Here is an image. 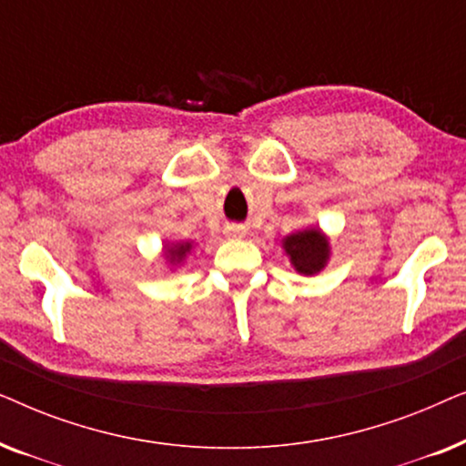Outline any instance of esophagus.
I'll list each match as a JSON object with an SVG mask.
<instances>
[{
    "label": "esophagus",
    "mask_w": 466,
    "mask_h": 466,
    "mask_svg": "<svg viewBox=\"0 0 466 466\" xmlns=\"http://www.w3.org/2000/svg\"><path fill=\"white\" fill-rule=\"evenodd\" d=\"M225 233L228 235V238H244V235H246V227H241V225H228V227L225 228Z\"/></svg>",
    "instance_id": "1"
}]
</instances>
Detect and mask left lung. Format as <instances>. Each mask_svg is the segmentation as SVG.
Wrapping results in <instances>:
<instances>
[{
	"mask_svg": "<svg viewBox=\"0 0 466 466\" xmlns=\"http://www.w3.org/2000/svg\"><path fill=\"white\" fill-rule=\"evenodd\" d=\"M284 250L295 269L305 276L322 271L329 260V241L318 228H305V231L289 235L284 239Z\"/></svg>",
	"mask_w": 466,
	"mask_h": 466,
	"instance_id": "obj_1",
	"label": "left lung"
}]
</instances>
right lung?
Returning <instances> with one entry per match:
<instances>
[{"instance_id": "add662e5", "label": "right lung", "mask_w": 466, "mask_h": 466, "mask_svg": "<svg viewBox=\"0 0 466 466\" xmlns=\"http://www.w3.org/2000/svg\"><path fill=\"white\" fill-rule=\"evenodd\" d=\"M190 252V244L187 241V244H176L167 248V252H165V257H167L171 263H180V260L187 257V254Z\"/></svg>"}]
</instances>
